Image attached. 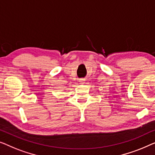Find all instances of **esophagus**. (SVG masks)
Returning <instances> with one entry per match:
<instances>
[{
  "label": "esophagus",
  "mask_w": 155,
  "mask_h": 155,
  "mask_svg": "<svg viewBox=\"0 0 155 155\" xmlns=\"http://www.w3.org/2000/svg\"><path fill=\"white\" fill-rule=\"evenodd\" d=\"M84 81H85V79H84V78H81V79H79V82L81 83V84L84 83Z\"/></svg>",
  "instance_id": "1"
}]
</instances>
